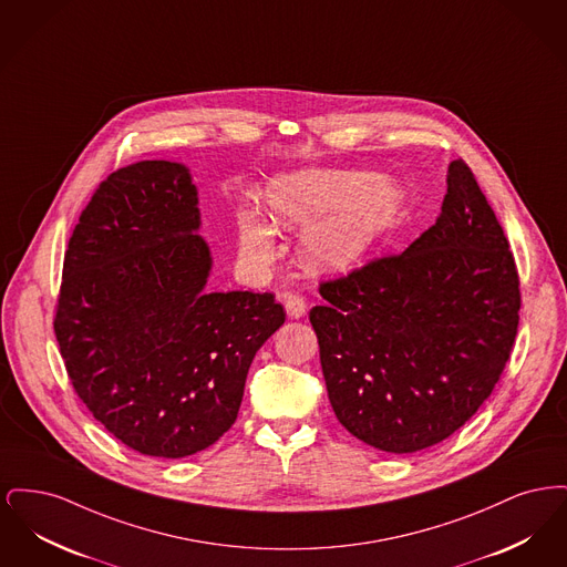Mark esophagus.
Here are the masks:
<instances>
[{
	"instance_id": "esophagus-1",
	"label": "esophagus",
	"mask_w": 567,
	"mask_h": 567,
	"mask_svg": "<svg viewBox=\"0 0 567 567\" xmlns=\"http://www.w3.org/2000/svg\"><path fill=\"white\" fill-rule=\"evenodd\" d=\"M285 310L289 319H301L306 315V299L299 293H287L285 296Z\"/></svg>"
}]
</instances>
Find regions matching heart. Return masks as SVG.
<instances>
[{
	"label": "heart",
	"instance_id": "obj_1",
	"mask_svg": "<svg viewBox=\"0 0 567 567\" xmlns=\"http://www.w3.org/2000/svg\"><path fill=\"white\" fill-rule=\"evenodd\" d=\"M391 183L357 172H296L274 178L268 206L276 223L303 234V257L317 270H344L359 261L400 210ZM244 259L270 264L276 234L255 208L236 213Z\"/></svg>",
	"mask_w": 567,
	"mask_h": 567
}]
</instances>
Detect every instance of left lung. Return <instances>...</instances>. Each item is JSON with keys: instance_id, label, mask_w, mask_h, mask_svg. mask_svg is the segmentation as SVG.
I'll return each mask as SVG.
<instances>
[{"instance_id": "1", "label": "left lung", "mask_w": 567, "mask_h": 567, "mask_svg": "<svg viewBox=\"0 0 567 567\" xmlns=\"http://www.w3.org/2000/svg\"><path fill=\"white\" fill-rule=\"evenodd\" d=\"M442 213L400 255L321 282L310 310L338 421L378 451L446 440L511 359L520 291L504 229L463 159Z\"/></svg>"}]
</instances>
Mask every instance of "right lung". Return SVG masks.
<instances>
[{
  "instance_id": "obj_1",
  "label": "right lung",
  "mask_w": 567,
  "mask_h": 567,
  "mask_svg": "<svg viewBox=\"0 0 567 567\" xmlns=\"http://www.w3.org/2000/svg\"><path fill=\"white\" fill-rule=\"evenodd\" d=\"M183 163L112 172L82 210L63 259L54 336L82 404L148 457L195 455L227 432L257 351L285 323L271 293H206Z\"/></svg>"
}]
</instances>
